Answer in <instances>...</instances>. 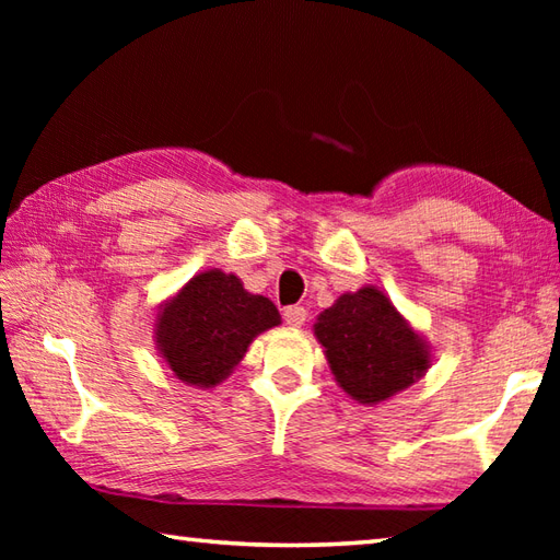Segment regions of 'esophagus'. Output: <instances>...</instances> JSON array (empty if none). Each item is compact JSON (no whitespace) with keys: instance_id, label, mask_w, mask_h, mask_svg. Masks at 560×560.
Returning a JSON list of instances; mask_svg holds the SVG:
<instances>
[{"instance_id":"1","label":"esophagus","mask_w":560,"mask_h":560,"mask_svg":"<svg viewBox=\"0 0 560 560\" xmlns=\"http://www.w3.org/2000/svg\"><path fill=\"white\" fill-rule=\"evenodd\" d=\"M305 319H307V311H305L303 305H289V307H283V323H287V325L301 327V325H305Z\"/></svg>"}]
</instances>
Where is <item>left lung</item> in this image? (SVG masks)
Returning <instances> with one entry per match:
<instances>
[{
  "mask_svg": "<svg viewBox=\"0 0 560 560\" xmlns=\"http://www.w3.org/2000/svg\"><path fill=\"white\" fill-rule=\"evenodd\" d=\"M315 335L337 383L361 404H375L409 387L428 368L419 335L404 323L383 291L365 287L319 315Z\"/></svg>",
  "mask_w": 560,
  "mask_h": 560,
  "instance_id": "8db88e82",
  "label": "left lung"
}]
</instances>
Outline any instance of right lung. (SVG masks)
Wrapping results in <instances>:
<instances>
[{"label":"right lung","mask_w":560,"mask_h":560,"mask_svg":"<svg viewBox=\"0 0 560 560\" xmlns=\"http://www.w3.org/2000/svg\"><path fill=\"white\" fill-rule=\"evenodd\" d=\"M279 325L269 299L253 295L233 273L195 277L159 315V347L187 385L211 387L243 359L259 331Z\"/></svg>","instance_id":"obj_1"}]
</instances>
